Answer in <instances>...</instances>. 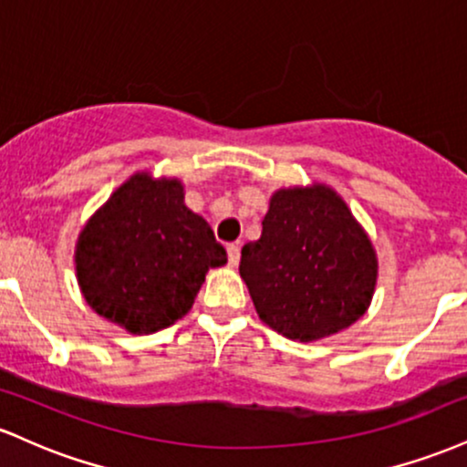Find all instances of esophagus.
<instances>
[{
	"label": "esophagus",
	"mask_w": 467,
	"mask_h": 467,
	"mask_svg": "<svg viewBox=\"0 0 467 467\" xmlns=\"http://www.w3.org/2000/svg\"><path fill=\"white\" fill-rule=\"evenodd\" d=\"M239 259H241L239 244H228V261H230V265H237Z\"/></svg>",
	"instance_id": "obj_1"
}]
</instances>
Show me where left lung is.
Listing matches in <instances>:
<instances>
[{
	"label": "left lung",
	"mask_w": 467,
	"mask_h": 467,
	"mask_svg": "<svg viewBox=\"0 0 467 467\" xmlns=\"http://www.w3.org/2000/svg\"><path fill=\"white\" fill-rule=\"evenodd\" d=\"M239 275L265 325L309 342L367 312L378 261L347 203L316 184L275 192L261 237L241 250Z\"/></svg>",
	"instance_id": "8db88e82"
}]
</instances>
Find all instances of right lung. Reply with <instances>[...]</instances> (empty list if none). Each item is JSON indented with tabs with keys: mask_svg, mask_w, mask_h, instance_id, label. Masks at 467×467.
Instances as JSON below:
<instances>
[{
	"mask_svg": "<svg viewBox=\"0 0 467 467\" xmlns=\"http://www.w3.org/2000/svg\"><path fill=\"white\" fill-rule=\"evenodd\" d=\"M228 261L208 222L184 206L178 180L133 175L80 233L77 275L96 314L151 334L195 303L208 267Z\"/></svg>",
	"mask_w": 467,
	"mask_h": 467,
	"instance_id": "1",
	"label": "right lung"
}]
</instances>
